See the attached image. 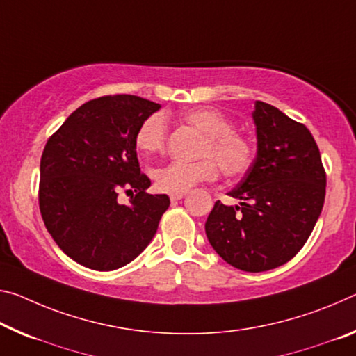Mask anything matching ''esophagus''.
<instances>
[{
  "instance_id": "1",
  "label": "esophagus",
  "mask_w": 356,
  "mask_h": 356,
  "mask_svg": "<svg viewBox=\"0 0 356 356\" xmlns=\"http://www.w3.org/2000/svg\"><path fill=\"white\" fill-rule=\"evenodd\" d=\"M185 196V193H172V195H169V198H171V201H179V200H182Z\"/></svg>"
}]
</instances>
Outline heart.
<instances>
[{
    "label": "heart",
    "instance_id": "b5f03b06",
    "mask_svg": "<svg viewBox=\"0 0 356 356\" xmlns=\"http://www.w3.org/2000/svg\"><path fill=\"white\" fill-rule=\"evenodd\" d=\"M182 122L202 133L196 155L200 160L190 163L172 161L156 168L154 174L155 187L165 193H185L196 184L216 179L222 169L228 179L241 177L249 171L253 163V145L236 129H231V120L217 109L193 107L180 114ZM168 139V125L161 114H152L140 123L134 145L145 158L160 154Z\"/></svg>",
    "mask_w": 356,
    "mask_h": 356
}]
</instances>
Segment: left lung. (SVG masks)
<instances>
[{
	"instance_id": "8db88e82",
	"label": "left lung",
	"mask_w": 356,
	"mask_h": 356,
	"mask_svg": "<svg viewBox=\"0 0 356 356\" xmlns=\"http://www.w3.org/2000/svg\"><path fill=\"white\" fill-rule=\"evenodd\" d=\"M258 154L229 196L217 201L206 234L220 257L247 273H263L296 255L323 209L326 172L318 145L306 125L277 107L257 101L253 111Z\"/></svg>"
}]
</instances>
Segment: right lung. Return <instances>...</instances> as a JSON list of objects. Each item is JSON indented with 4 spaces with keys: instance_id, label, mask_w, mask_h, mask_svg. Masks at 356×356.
Returning a JSON list of instances; mask_svg holds the SVG:
<instances>
[{
    "instance_id": "1",
    "label": "right lung",
    "mask_w": 356,
    "mask_h": 356,
    "mask_svg": "<svg viewBox=\"0 0 356 356\" xmlns=\"http://www.w3.org/2000/svg\"><path fill=\"white\" fill-rule=\"evenodd\" d=\"M160 104L134 95L87 101L49 138L41 156L39 209L56 245L82 266L114 270L154 238L169 207L149 195L134 136ZM136 195L120 205V191Z\"/></svg>"
}]
</instances>
